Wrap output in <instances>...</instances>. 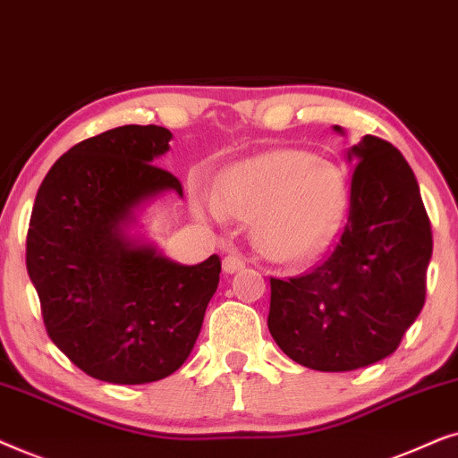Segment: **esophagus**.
Here are the masks:
<instances>
[{
  "instance_id": "1",
  "label": "esophagus",
  "mask_w": 458,
  "mask_h": 458,
  "mask_svg": "<svg viewBox=\"0 0 458 458\" xmlns=\"http://www.w3.org/2000/svg\"><path fill=\"white\" fill-rule=\"evenodd\" d=\"M241 267H245V259H242V255L239 251H228V255L224 258V272L225 274H234L239 272Z\"/></svg>"
}]
</instances>
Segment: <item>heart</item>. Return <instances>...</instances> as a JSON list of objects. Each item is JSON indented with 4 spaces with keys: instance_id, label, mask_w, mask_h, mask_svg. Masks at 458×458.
<instances>
[{
    "instance_id": "1",
    "label": "heart",
    "mask_w": 458,
    "mask_h": 458,
    "mask_svg": "<svg viewBox=\"0 0 458 458\" xmlns=\"http://www.w3.org/2000/svg\"><path fill=\"white\" fill-rule=\"evenodd\" d=\"M203 203L216 217L224 213L255 217L253 239L274 259H297L333 239L347 209L344 169L308 152H274L230 167L217 192Z\"/></svg>"
}]
</instances>
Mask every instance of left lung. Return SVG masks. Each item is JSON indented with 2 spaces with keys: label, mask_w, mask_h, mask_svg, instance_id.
I'll return each instance as SVG.
<instances>
[{
  "label": "left lung",
  "mask_w": 458,
  "mask_h": 458,
  "mask_svg": "<svg viewBox=\"0 0 458 458\" xmlns=\"http://www.w3.org/2000/svg\"><path fill=\"white\" fill-rule=\"evenodd\" d=\"M335 131L344 133L339 125ZM350 209L337 245L312 272L270 278L267 328L291 360L322 373L398 350L425 303L431 224L411 165L386 140L347 150Z\"/></svg>",
  "instance_id": "8db88e82"
}]
</instances>
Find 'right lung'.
<instances>
[{"label": "right lung", "mask_w": 458, "mask_h": 458, "mask_svg": "<svg viewBox=\"0 0 458 458\" xmlns=\"http://www.w3.org/2000/svg\"><path fill=\"white\" fill-rule=\"evenodd\" d=\"M172 131L123 125L88 138L41 182L27 234V270L46 331L85 375L119 386L165 379L191 356L222 261L165 258L130 228L180 180L152 165Z\"/></svg>", "instance_id": "add662e5"}]
</instances>
